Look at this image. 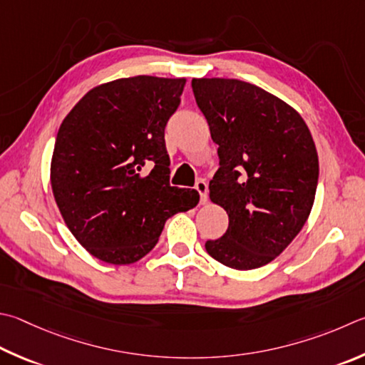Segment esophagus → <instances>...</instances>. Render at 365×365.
Returning <instances> with one entry per match:
<instances>
[{"instance_id":"obj_1","label":"esophagus","mask_w":365,"mask_h":365,"mask_svg":"<svg viewBox=\"0 0 365 365\" xmlns=\"http://www.w3.org/2000/svg\"><path fill=\"white\" fill-rule=\"evenodd\" d=\"M196 190H197V193H200V196H201V204H205L207 202V191H209V188H207V182L205 180H197L196 182Z\"/></svg>"}]
</instances>
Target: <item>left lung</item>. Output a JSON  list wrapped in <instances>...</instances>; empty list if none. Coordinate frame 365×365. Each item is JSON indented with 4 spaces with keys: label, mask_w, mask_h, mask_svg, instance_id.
Listing matches in <instances>:
<instances>
[{
    "label": "left lung",
    "mask_w": 365,
    "mask_h": 365,
    "mask_svg": "<svg viewBox=\"0 0 365 365\" xmlns=\"http://www.w3.org/2000/svg\"><path fill=\"white\" fill-rule=\"evenodd\" d=\"M191 88L220 158L209 197L230 218L205 250L228 268H260L295 240L313 209L314 140L295 108L255 84L193 78Z\"/></svg>",
    "instance_id": "1"
}]
</instances>
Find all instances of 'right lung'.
<instances>
[{
  "instance_id": "obj_1",
  "label": "right lung",
  "mask_w": 365,
  "mask_h": 365,
  "mask_svg": "<svg viewBox=\"0 0 365 365\" xmlns=\"http://www.w3.org/2000/svg\"><path fill=\"white\" fill-rule=\"evenodd\" d=\"M185 83L148 75L103 83L61 124L52 193L71 235L98 260L135 263L156 246L170 215L200 202L196 190L169 183L164 129Z\"/></svg>"
}]
</instances>
